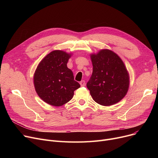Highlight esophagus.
<instances>
[{"label": "esophagus", "mask_w": 158, "mask_h": 158, "mask_svg": "<svg viewBox=\"0 0 158 158\" xmlns=\"http://www.w3.org/2000/svg\"><path fill=\"white\" fill-rule=\"evenodd\" d=\"M80 85L81 86H85V81L82 80L81 82H80Z\"/></svg>", "instance_id": "1"}]
</instances>
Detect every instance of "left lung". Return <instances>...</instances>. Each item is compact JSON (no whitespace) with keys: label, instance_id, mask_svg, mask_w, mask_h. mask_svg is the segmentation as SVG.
Listing matches in <instances>:
<instances>
[{"label":"left lung","instance_id":"1","mask_svg":"<svg viewBox=\"0 0 158 158\" xmlns=\"http://www.w3.org/2000/svg\"><path fill=\"white\" fill-rule=\"evenodd\" d=\"M93 72L86 85L94 101L104 106L114 105L125 97L129 87V74L115 52L101 49L90 54Z\"/></svg>","mask_w":158,"mask_h":158}]
</instances>
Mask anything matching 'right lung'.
Returning <instances> with one entry per match:
<instances>
[{"label":"right lung","mask_w":158,"mask_h":158,"mask_svg":"<svg viewBox=\"0 0 158 158\" xmlns=\"http://www.w3.org/2000/svg\"><path fill=\"white\" fill-rule=\"evenodd\" d=\"M72 54L55 50L41 60L35 72L33 82L41 100L54 106H61L72 98L80 85L74 80L67 63Z\"/></svg>","instance_id":"right-lung-1"}]
</instances>
